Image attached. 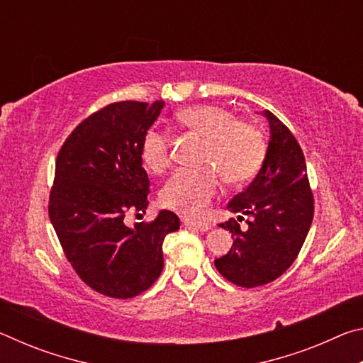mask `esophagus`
Wrapping results in <instances>:
<instances>
[{"label": "esophagus", "instance_id": "34e87169", "mask_svg": "<svg viewBox=\"0 0 363 363\" xmlns=\"http://www.w3.org/2000/svg\"><path fill=\"white\" fill-rule=\"evenodd\" d=\"M184 225L187 227V229H194V230H199V232H206L211 229L210 224H205V223H194V220H189V219H184L182 220Z\"/></svg>", "mask_w": 363, "mask_h": 363}]
</instances>
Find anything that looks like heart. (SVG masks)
Listing matches in <instances>:
<instances>
[{"label": "heart", "instance_id": "heart-1", "mask_svg": "<svg viewBox=\"0 0 363 363\" xmlns=\"http://www.w3.org/2000/svg\"><path fill=\"white\" fill-rule=\"evenodd\" d=\"M174 120L182 131L203 139L200 163L213 168L177 171L164 184L160 200L182 216L200 219L218 194L216 169L230 184L251 179L266 158V140L255 125L235 120L230 110L214 104L182 108ZM140 158L150 173H162L169 164V139L160 131H147L140 143Z\"/></svg>", "mask_w": 363, "mask_h": 363}]
</instances>
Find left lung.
I'll return each instance as SVG.
<instances>
[{"mask_svg":"<svg viewBox=\"0 0 363 363\" xmlns=\"http://www.w3.org/2000/svg\"><path fill=\"white\" fill-rule=\"evenodd\" d=\"M270 139L259 173L237 194L227 208L248 216L242 231L236 219L219 227L232 232L229 253L214 261L219 274L243 288L279 279L296 259L314 218V196L307 179L306 160L298 140L277 116L264 110Z\"/></svg>","mask_w":363,"mask_h":363,"instance_id":"8db88e82","label":"left lung"}]
</instances>
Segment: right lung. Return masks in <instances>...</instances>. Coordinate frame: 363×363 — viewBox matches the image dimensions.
<instances>
[{
	"mask_svg": "<svg viewBox=\"0 0 363 363\" xmlns=\"http://www.w3.org/2000/svg\"><path fill=\"white\" fill-rule=\"evenodd\" d=\"M164 107L123 101L101 108L60 147L49 195V219L78 277L110 298H134L163 270V240L179 218L162 210L152 223L125 224L149 206L140 143Z\"/></svg>",
	"mask_w": 363,
	"mask_h": 363,
	"instance_id": "add662e5",
	"label": "right lung"
}]
</instances>
